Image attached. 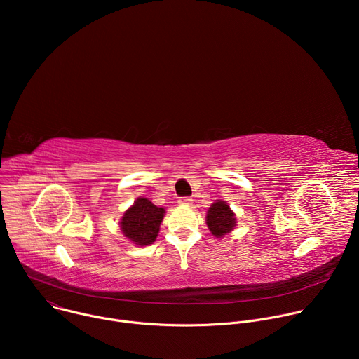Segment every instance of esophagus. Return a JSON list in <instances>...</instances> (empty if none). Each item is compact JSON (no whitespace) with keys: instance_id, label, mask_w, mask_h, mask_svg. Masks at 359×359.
<instances>
[{"instance_id":"obj_1","label":"esophagus","mask_w":359,"mask_h":359,"mask_svg":"<svg viewBox=\"0 0 359 359\" xmlns=\"http://www.w3.org/2000/svg\"><path fill=\"white\" fill-rule=\"evenodd\" d=\"M177 203L180 204V206H190V204H191V198H190V197H179Z\"/></svg>"}]
</instances>
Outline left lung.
<instances>
[{"label":"left lung","mask_w":359,"mask_h":359,"mask_svg":"<svg viewBox=\"0 0 359 359\" xmlns=\"http://www.w3.org/2000/svg\"><path fill=\"white\" fill-rule=\"evenodd\" d=\"M206 223L209 230L216 237H223L236 227V217L233 210L224 200L215 201L206 216Z\"/></svg>","instance_id":"8db88e82"}]
</instances>
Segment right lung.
I'll list each match as a JSON object with an SVG mask.
<instances>
[{
  "label": "right lung",
  "mask_w": 359,
  "mask_h": 359,
  "mask_svg": "<svg viewBox=\"0 0 359 359\" xmlns=\"http://www.w3.org/2000/svg\"><path fill=\"white\" fill-rule=\"evenodd\" d=\"M165 213L163 208L155 206L149 198L139 197L123 213L121 230L136 245H149L156 240Z\"/></svg>",
  "instance_id": "right-lung-1"
}]
</instances>
